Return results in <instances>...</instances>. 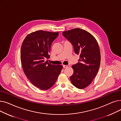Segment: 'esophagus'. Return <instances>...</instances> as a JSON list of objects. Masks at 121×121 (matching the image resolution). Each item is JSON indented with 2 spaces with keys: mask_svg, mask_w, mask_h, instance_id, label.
I'll use <instances>...</instances> for the list:
<instances>
[{
  "mask_svg": "<svg viewBox=\"0 0 121 121\" xmlns=\"http://www.w3.org/2000/svg\"><path fill=\"white\" fill-rule=\"evenodd\" d=\"M63 67L64 68H68L69 67V65H63Z\"/></svg>",
  "mask_w": 121,
  "mask_h": 121,
  "instance_id": "esophagus-1",
  "label": "esophagus"
}]
</instances>
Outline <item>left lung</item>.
<instances>
[{"instance_id": "obj_1", "label": "left lung", "mask_w": 121, "mask_h": 121, "mask_svg": "<svg viewBox=\"0 0 121 121\" xmlns=\"http://www.w3.org/2000/svg\"><path fill=\"white\" fill-rule=\"evenodd\" d=\"M63 35L70 42L79 62L72 66L73 73L70 77L73 84L80 89L89 85L97 74L100 63V53L95 38L88 31L77 28L64 31Z\"/></svg>"}]
</instances>
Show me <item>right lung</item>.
Here are the masks:
<instances>
[{"instance_id": "1", "label": "right lung", "mask_w": 121, "mask_h": 121, "mask_svg": "<svg viewBox=\"0 0 121 121\" xmlns=\"http://www.w3.org/2000/svg\"><path fill=\"white\" fill-rule=\"evenodd\" d=\"M59 32L38 30L29 34L24 39L21 50V60L23 72L35 86L43 90L52 87L63 68L62 65L50 64L52 44Z\"/></svg>"}]
</instances>
